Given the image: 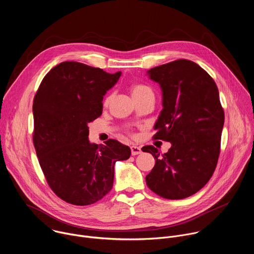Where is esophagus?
<instances>
[{
	"instance_id": "obj_1",
	"label": "esophagus",
	"mask_w": 254,
	"mask_h": 254,
	"mask_svg": "<svg viewBox=\"0 0 254 254\" xmlns=\"http://www.w3.org/2000/svg\"><path fill=\"white\" fill-rule=\"evenodd\" d=\"M130 152H131V155L132 156H135V155H138L141 153V150L139 147H136V146H131L130 147Z\"/></svg>"
}]
</instances>
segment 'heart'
Segmentation results:
<instances>
[{
	"instance_id": "b5f03b06",
	"label": "heart",
	"mask_w": 254,
	"mask_h": 254,
	"mask_svg": "<svg viewBox=\"0 0 254 254\" xmlns=\"http://www.w3.org/2000/svg\"><path fill=\"white\" fill-rule=\"evenodd\" d=\"M130 92L133 98H137V97H141L143 95H147V94H153V90L150 86L146 85V84H142V83H132L130 85ZM112 95H107L104 98V104H108L111 101Z\"/></svg>"
}]
</instances>
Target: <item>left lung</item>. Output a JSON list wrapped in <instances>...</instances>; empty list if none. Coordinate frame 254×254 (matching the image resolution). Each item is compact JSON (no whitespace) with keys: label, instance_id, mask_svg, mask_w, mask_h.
Here are the masks:
<instances>
[{"label":"left lung","instance_id":"8db88e82","mask_svg":"<svg viewBox=\"0 0 254 254\" xmlns=\"http://www.w3.org/2000/svg\"><path fill=\"white\" fill-rule=\"evenodd\" d=\"M163 91V111L155 125V139L170 141L160 155L146 146L156 160L147 175L148 187L157 195L179 200L202 189L218 162L224 111L213 78L197 63L178 59L148 71Z\"/></svg>","mask_w":254,"mask_h":254}]
</instances>
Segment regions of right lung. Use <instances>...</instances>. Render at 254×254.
<instances>
[{"label": "right lung", "mask_w": 254, "mask_h": 254, "mask_svg": "<svg viewBox=\"0 0 254 254\" xmlns=\"http://www.w3.org/2000/svg\"><path fill=\"white\" fill-rule=\"evenodd\" d=\"M121 72L65 61L45 75L33 100V143L51 190L63 201L86 206L114 185L115 164L130 149L117 139L88 140V124L102 114V99Z\"/></svg>", "instance_id": "right-lung-1"}]
</instances>
